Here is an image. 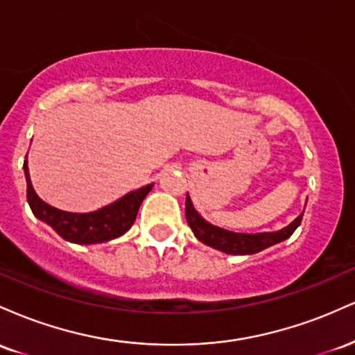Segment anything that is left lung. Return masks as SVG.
Masks as SVG:
<instances>
[{
    "label": "left lung",
    "mask_w": 355,
    "mask_h": 355,
    "mask_svg": "<svg viewBox=\"0 0 355 355\" xmlns=\"http://www.w3.org/2000/svg\"><path fill=\"white\" fill-rule=\"evenodd\" d=\"M185 217L189 222L191 232L195 234L200 242L205 245L217 248L220 252L232 255H250L257 252L263 250V248L275 245V243L284 242L285 239L291 237L294 234L297 227L300 225L304 217V211L297 217L291 225L279 232H262V234H237V232H230L220 227L211 225L205 218L200 217L197 210L193 209L190 197L187 195L185 200Z\"/></svg>",
    "instance_id": "1"
}]
</instances>
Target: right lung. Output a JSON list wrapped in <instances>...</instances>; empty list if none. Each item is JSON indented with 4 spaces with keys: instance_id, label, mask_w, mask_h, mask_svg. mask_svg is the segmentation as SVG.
Wrapping results in <instances>:
<instances>
[{
    "instance_id": "right-lung-1",
    "label": "right lung",
    "mask_w": 355,
    "mask_h": 355,
    "mask_svg": "<svg viewBox=\"0 0 355 355\" xmlns=\"http://www.w3.org/2000/svg\"><path fill=\"white\" fill-rule=\"evenodd\" d=\"M23 168L26 175V198L35 217L53 227V230L68 242L85 243V245L108 242L130 230V227L135 222L141 202L153 187V183H150L135 191H130L120 200L110 203L96 211L71 214V211L58 210L44 203L31 185L26 160H24Z\"/></svg>"
}]
</instances>
